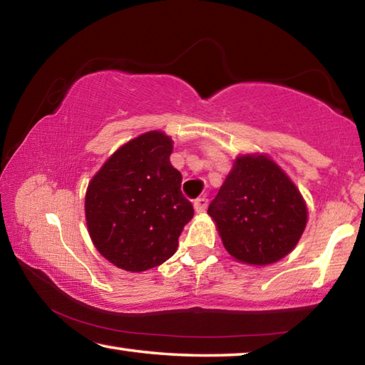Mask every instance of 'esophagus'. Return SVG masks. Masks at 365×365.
I'll return each instance as SVG.
<instances>
[{
  "label": "esophagus",
  "mask_w": 365,
  "mask_h": 365,
  "mask_svg": "<svg viewBox=\"0 0 365 365\" xmlns=\"http://www.w3.org/2000/svg\"><path fill=\"white\" fill-rule=\"evenodd\" d=\"M193 205H195V211L196 212H205L206 207H207V197H205V196L196 197Z\"/></svg>",
  "instance_id": "34e87169"
}]
</instances>
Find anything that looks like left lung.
I'll use <instances>...</instances> for the list:
<instances>
[{
	"label": "left lung",
	"instance_id": "1",
	"mask_svg": "<svg viewBox=\"0 0 365 365\" xmlns=\"http://www.w3.org/2000/svg\"><path fill=\"white\" fill-rule=\"evenodd\" d=\"M207 214L215 220L228 255L251 265L285 257L307 222V207L298 188L265 156L235 160Z\"/></svg>",
	"mask_w": 365,
	"mask_h": 365
}]
</instances>
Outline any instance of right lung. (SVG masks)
Returning <instances> with one entry per match:
<instances>
[{"label":"right lung","mask_w":365,"mask_h":365,"mask_svg":"<svg viewBox=\"0 0 365 365\" xmlns=\"http://www.w3.org/2000/svg\"><path fill=\"white\" fill-rule=\"evenodd\" d=\"M172 140L148 132L119 148L91 178L85 214L96 250L117 267L143 272L174 255L193 205L170 164Z\"/></svg>","instance_id":"right-lung-1"}]
</instances>
